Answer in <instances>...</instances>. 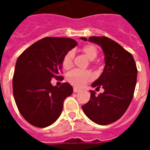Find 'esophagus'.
Instances as JSON below:
<instances>
[{
	"label": "esophagus",
	"mask_w": 150,
	"mask_h": 150,
	"mask_svg": "<svg viewBox=\"0 0 150 150\" xmlns=\"http://www.w3.org/2000/svg\"><path fill=\"white\" fill-rule=\"evenodd\" d=\"M79 91H80V89L76 88V87H74V92H75V93H77V92H79Z\"/></svg>",
	"instance_id": "esophagus-1"
}]
</instances>
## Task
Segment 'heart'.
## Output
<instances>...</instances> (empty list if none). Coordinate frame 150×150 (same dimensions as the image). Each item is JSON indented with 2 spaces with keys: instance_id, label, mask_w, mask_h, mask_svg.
<instances>
[{
  "instance_id": "heart-1",
  "label": "heart",
  "mask_w": 150,
  "mask_h": 150,
  "mask_svg": "<svg viewBox=\"0 0 150 150\" xmlns=\"http://www.w3.org/2000/svg\"><path fill=\"white\" fill-rule=\"evenodd\" d=\"M83 52L89 60H94L98 55V50L93 45H86L83 48ZM74 52L70 50L64 55L62 59V66L64 69L68 70L73 66ZM93 75L89 71H83L80 69H74L70 71L67 75V79L71 84L74 86L80 88L91 80Z\"/></svg>"
}]
</instances>
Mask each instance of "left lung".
<instances>
[{
	"mask_svg": "<svg viewBox=\"0 0 150 150\" xmlns=\"http://www.w3.org/2000/svg\"><path fill=\"white\" fill-rule=\"evenodd\" d=\"M86 41V38H80ZM104 53V71L91 86L102 88L103 93L95 95L91 90L88 103L82 106L88 119L100 125L114 122L123 116L133 98L137 83V69L133 56L122 46L107 37H90Z\"/></svg>",
	"mask_w": 150,
	"mask_h": 150,
	"instance_id": "8db88e82",
	"label": "left lung"
}]
</instances>
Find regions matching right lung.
Here are the masks:
<instances>
[{"mask_svg":"<svg viewBox=\"0 0 150 150\" xmlns=\"http://www.w3.org/2000/svg\"><path fill=\"white\" fill-rule=\"evenodd\" d=\"M77 45L67 38H44L29 46L19 55L13 78V96L21 115L28 122L45 128L61 115L63 103L72 94L67 83L53 86L52 78L60 76L62 59Z\"/></svg>","mask_w":150,"mask_h":150,"instance_id":"right-lung-1","label":"right lung"}]
</instances>
